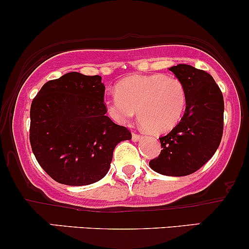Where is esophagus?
Masks as SVG:
<instances>
[{
    "mask_svg": "<svg viewBox=\"0 0 249 249\" xmlns=\"http://www.w3.org/2000/svg\"><path fill=\"white\" fill-rule=\"evenodd\" d=\"M141 138H142V136L138 135L137 132H132V141H135V142H137V141H140Z\"/></svg>",
    "mask_w": 249,
    "mask_h": 249,
    "instance_id": "1",
    "label": "esophagus"
}]
</instances>
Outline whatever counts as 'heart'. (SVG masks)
<instances>
[{
    "label": "heart",
    "mask_w": 249,
    "mask_h": 249,
    "mask_svg": "<svg viewBox=\"0 0 249 249\" xmlns=\"http://www.w3.org/2000/svg\"><path fill=\"white\" fill-rule=\"evenodd\" d=\"M187 103L185 86L178 77L162 74L135 75L120 81L116 93L105 99L114 122L126 124L137 113L141 124L155 133L166 132L178 124Z\"/></svg>",
    "instance_id": "obj_1"
}]
</instances>
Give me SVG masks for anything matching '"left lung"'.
Returning a JSON list of instances; mask_svg holds the SVG:
<instances>
[{
  "label": "left lung",
  "instance_id": "left-lung-1",
  "mask_svg": "<svg viewBox=\"0 0 249 249\" xmlns=\"http://www.w3.org/2000/svg\"><path fill=\"white\" fill-rule=\"evenodd\" d=\"M169 70L185 86L187 103L179 124L160 137L161 153L150 160L153 171L184 177L201 168L216 153L223 135V94L210 74L192 65L178 64Z\"/></svg>",
  "mask_w": 249,
  "mask_h": 249
}]
</instances>
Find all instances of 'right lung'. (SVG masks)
Instances as JSON below:
<instances>
[{"mask_svg":"<svg viewBox=\"0 0 249 249\" xmlns=\"http://www.w3.org/2000/svg\"><path fill=\"white\" fill-rule=\"evenodd\" d=\"M101 76L68 72L46 82L31 105L30 142L36 161L59 184L99 181L113 150L131 132L106 116Z\"/></svg>","mask_w":249,"mask_h":249,"instance_id":"right-lung-1","label":"right lung"}]
</instances>
